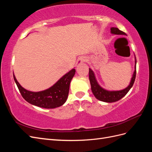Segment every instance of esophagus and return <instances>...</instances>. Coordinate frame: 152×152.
Listing matches in <instances>:
<instances>
[{
  "instance_id": "34e87169",
  "label": "esophagus",
  "mask_w": 152,
  "mask_h": 152,
  "mask_svg": "<svg viewBox=\"0 0 152 152\" xmlns=\"http://www.w3.org/2000/svg\"><path fill=\"white\" fill-rule=\"evenodd\" d=\"M86 60V57H84V56L80 57L79 59H77V63H76L77 66H79L80 65H81L82 63H83L84 62H85Z\"/></svg>"
}]
</instances>
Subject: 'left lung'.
<instances>
[{"label":"left lung","instance_id":"1","mask_svg":"<svg viewBox=\"0 0 152 152\" xmlns=\"http://www.w3.org/2000/svg\"><path fill=\"white\" fill-rule=\"evenodd\" d=\"M111 33L115 35H126L124 31L120 30L117 28H115V27H112L111 28ZM89 77L91 86V90L96 98L102 101V102L107 103L115 102L120 100L124 96H125L129 91L131 89L133 84H134L136 75V59H135V70L132 75L130 84L126 89L121 91H110L104 89L98 84L97 80L96 79L93 71L91 68H89Z\"/></svg>","mask_w":152,"mask_h":152}]
</instances>
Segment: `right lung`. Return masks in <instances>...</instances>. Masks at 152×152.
Returning a JSON list of instances; mask_svg holds the SVG:
<instances>
[{
    "mask_svg": "<svg viewBox=\"0 0 152 152\" xmlns=\"http://www.w3.org/2000/svg\"><path fill=\"white\" fill-rule=\"evenodd\" d=\"M75 73V70L73 68L50 88L40 92L26 90L17 81L15 75L13 77L22 97L26 102L41 108H55L63 105L66 101L70 82Z\"/></svg>",
    "mask_w": 152,
    "mask_h": 152,
    "instance_id": "add662e5",
    "label": "right lung"
}]
</instances>
